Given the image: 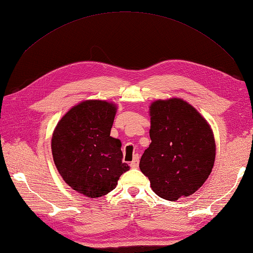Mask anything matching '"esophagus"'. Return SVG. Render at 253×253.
<instances>
[{
	"label": "esophagus",
	"mask_w": 253,
	"mask_h": 253,
	"mask_svg": "<svg viewBox=\"0 0 253 253\" xmlns=\"http://www.w3.org/2000/svg\"><path fill=\"white\" fill-rule=\"evenodd\" d=\"M138 164H139V156L135 155L134 160H132V162L130 163V167L131 168H137V167H138Z\"/></svg>",
	"instance_id": "1"
}]
</instances>
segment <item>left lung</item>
Instances as JSON below:
<instances>
[{
    "mask_svg": "<svg viewBox=\"0 0 253 253\" xmlns=\"http://www.w3.org/2000/svg\"><path fill=\"white\" fill-rule=\"evenodd\" d=\"M149 115L151 142L140 158V170L160 198L189 197L213 168L212 129L194 106L178 97L155 100Z\"/></svg>",
    "mask_w": 253,
    "mask_h": 253,
    "instance_id": "left-lung-1",
    "label": "left lung"
}]
</instances>
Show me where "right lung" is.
Listing matches in <instances>:
<instances>
[{
	"label": "right lung",
	"mask_w": 253,
	"mask_h": 253,
	"mask_svg": "<svg viewBox=\"0 0 253 253\" xmlns=\"http://www.w3.org/2000/svg\"><path fill=\"white\" fill-rule=\"evenodd\" d=\"M116 112L114 103L87 99L64 115L53 132L50 146L59 174L88 198L107 195L129 170L122 160L121 140L111 136Z\"/></svg>",
	"instance_id": "right-lung-1"
}]
</instances>
